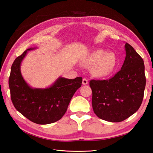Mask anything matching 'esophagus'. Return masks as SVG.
<instances>
[{"label": "esophagus", "instance_id": "34e87169", "mask_svg": "<svg viewBox=\"0 0 153 153\" xmlns=\"http://www.w3.org/2000/svg\"><path fill=\"white\" fill-rule=\"evenodd\" d=\"M82 84L84 85H86L88 84V80L86 79V78H84V79H83Z\"/></svg>", "mask_w": 153, "mask_h": 153}]
</instances>
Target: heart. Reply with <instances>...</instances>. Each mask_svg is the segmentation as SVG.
Listing matches in <instances>:
<instances>
[{"mask_svg": "<svg viewBox=\"0 0 153 153\" xmlns=\"http://www.w3.org/2000/svg\"><path fill=\"white\" fill-rule=\"evenodd\" d=\"M87 62L90 65H93L91 71L94 76L103 78L110 76L115 71L118 60L114 53L98 49L88 57Z\"/></svg>", "mask_w": 153, "mask_h": 153, "instance_id": "1", "label": "heart"}]
</instances>
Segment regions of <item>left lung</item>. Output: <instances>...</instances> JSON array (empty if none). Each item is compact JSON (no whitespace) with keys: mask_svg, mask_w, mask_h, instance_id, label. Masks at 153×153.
Returning <instances> with one entry per match:
<instances>
[{"mask_svg":"<svg viewBox=\"0 0 153 153\" xmlns=\"http://www.w3.org/2000/svg\"><path fill=\"white\" fill-rule=\"evenodd\" d=\"M126 57L121 69L108 80H92V105L94 114L106 121L118 123L135 114L142 104L146 87L142 58L125 44Z\"/></svg>","mask_w":153,"mask_h":153,"instance_id":"8db88e82","label":"left lung"}]
</instances>
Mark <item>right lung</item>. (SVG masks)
<instances>
[{
    "mask_svg": "<svg viewBox=\"0 0 153 153\" xmlns=\"http://www.w3.org/2000/svg\"><path fill=\"white\" fill-rule=\"evenodd\" d=\"M36 48L27 49L15 59L11 69L9 87L13 104L18 112L34 123L48 124L62 117L73 96L82 85V78L68 79L60 76L45 89L30 87L22 75L20 66L27 52Z\"/></svg>",
    "mask_w": 153,
    "mask_h": 153,
    "instance_id": "add662e5",
    "label": "right lung"
}]
</instances>
